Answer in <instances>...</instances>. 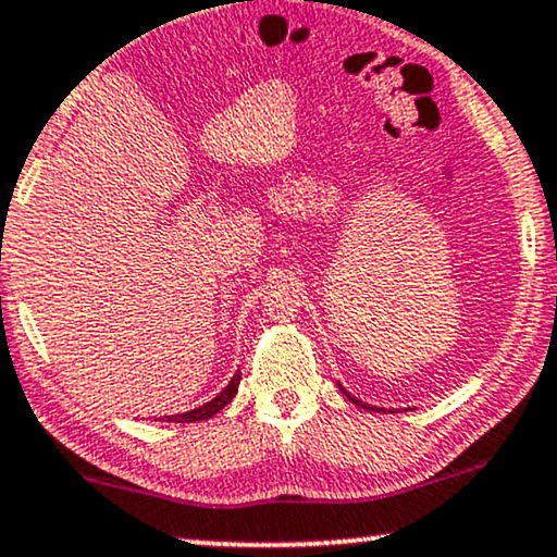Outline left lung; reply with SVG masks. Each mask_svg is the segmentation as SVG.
I'll return each mask as SVG.
<instances>
[{
    "label": "left lung",
    "mask_w": 557,
    "mask_h": 557,
    "mask_svg": "<svg viewBox=\"0 0 557 557\" xmlns=\"http://www.w3.org/2000/svg\"><path fill=\"white\" fill-rule=\"evenodd\" d=\"M342 393H344V396H347V398H349V400H351V404H355V406H362V408H368V411H377V408H375V406H368V404H362V400H357L355 396H349V393H347V391H344V388H342Z\"/></svg>",
    "instance_id": "obj_1"
}]
</instances>
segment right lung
Returning <instances> with one entry per match:
<instances>
[{"label": "right lung", "mask_w": 557, "mask_h": 557, "mask_svg": "<svg viewBox=\"0 0 557 557\" xmlns=\"http://www.w3.org/2000/svg\"><path fill=\"white\" fill-rule=\"evenodd\" d=\"M238 380H242V375H238V372H236V375L231 377V383L226 385V388L218 393L213 400H208L206 406L193 408V411H185V413H177V417H164V421H180V424H185V421H206L210 417H215V413L221 411V408L226 406V404H231V398L236 396Z\"/></svg>", "instance_id": "add662e5"}]
</instances>
